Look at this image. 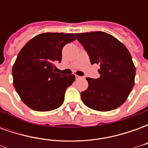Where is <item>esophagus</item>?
Returning <instances> with one entry per match:
<instances>
[{
    "label": "esophagus",
    "instance_id": "1",
    "mask_svg": "<svg viewBox=\"0 0 148 148\" xmlns=\"http://www.w3.org/2000/svg\"><path fill=\"white\" fill-rule=\"evenodd\" d=\"M75 78H76V79H80V78H82V77H81V76H77V75H76V76H75Z\"/></svg>",
    "mask_w": 148,
    "mask_h": 148
}]
</instances>
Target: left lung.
Instances as JSON below:
<instances>
[{"label":"left lung","instance_id":"8db88e82","mask_svg":"<svg viewBox=\"0 0 148 148\" xmlns=\"http://www.w3.org/2000/svg\"><path fill=\"white\" fill-rule=\"evenodd\" d=\"M75 35L90 56L91 64H100V77H86L89 86L81 93L82 101L97 111L116 109L126 101L134 86L136 67L128 50L106 32Z\"/></svg>","mask_w":148,"mask_h":148}]
</instances>
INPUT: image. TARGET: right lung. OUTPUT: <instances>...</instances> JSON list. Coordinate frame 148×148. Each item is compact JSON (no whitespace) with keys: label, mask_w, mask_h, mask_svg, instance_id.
Masks as SVG:
<instances>
[{"label":"right lung","mask_w":148,"mask_h":148,"mask_svg":"<svg viewBox=\"0 0 148 148\" xmlns=\"http://www.w3.org/2000/svg\"><path fill=\"white\" fill-rule=\"evenodd\" d=\"M73 33L39 34L24 45L12 67L13 85L23 102L33 110L58 109L64 101L65 92L75 76L56 73L55 62H61L62 50L73 42Z\"/></svg>","instance_id":"obj_1"}]
</instances>
